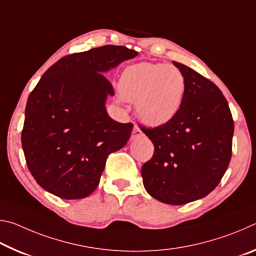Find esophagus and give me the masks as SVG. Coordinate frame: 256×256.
<instances>
[{"instance_id":"esophagus-1","label":"esophagus","mask_w":256,"mask_h":256,"mask_svg":"<svg viewBox=\"0 0 256 256\" xmlns=\"http://www.w3.org/2000/svg\"><path fill=\"white\" fill-rule=\"evenodd\" d=\"M144 136V133H142V131L140 130V128H138V125H134L133 131H132V138H138V136Z\"/></svg>"}]
</instances>
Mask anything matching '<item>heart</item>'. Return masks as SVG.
I'll return each instance as SVG.
<instances>
[{
  "mask_svg": "<svg viewBox=\"0 0 256 256\" xmlns=\"http://www.w3.org/2000/svg\"><path fill=\"white\" fill-rule=\"evenodd\" d=\"M185 86V78L178 68L160 63L130 66L118 81L120 97L136 102L138 118L152 126L175 118L183 102Z\"/></svg>",
  "mask_w": 256,
  "mask_h": 256,
  "instance_id": "1",
  "label": "heart"
}]
</instances>
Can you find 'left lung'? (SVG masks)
<instances>
[{"label": "left lung", "mask_w": 256, "mask_h": 256, "mask_svg": "<svg viewBox=\"0 0 256 256\" xmlns=\"http://www.w3.org/2000/svg\"><path fill=\"white\" fill-rule=\"evenodd\" d=\"M172 63L185 78L183 102L170 122L140 126L154 146L141 175L151 196L180 206L206 196L220 183L232 158L234 120L214 82L184 64Z\"/></svg>", "instance_id": "obj_1"}]
</instances>
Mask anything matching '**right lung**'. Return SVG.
I'll return each mask as SVG.
<instances>
[{
  "label": "right lung",
  "mask_w": 256,
  "mask_h": 256,
  "mask_svg": "<svg viewBox=\"0 0 256 256\" xmlns=\"http://www.w3.org/2000/svg\"><path fill=\"white\" fill-rule=\"evenodd\" d=\"M136 55L115 45L66 55L30 92L21 144L28 170L47 192L66 200L90 196L108 156L126 144L133 124L108 116L114 89L104 73Z\"/></svg>",
  "instance_id": "add662e5"
}]
</instances>
